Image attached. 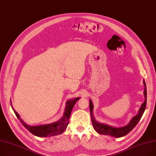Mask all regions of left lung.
Masks as SVG:
<instances>
[{"label":"left lung","mask_w":156,"mask_h":156,"mask_svg":"<svg viewBox=\"0 0 156 156\" xmlns=\"http://www.w3.org/2000/svg\"><path fill=\"white\" fill-rule=\"evenodd\" d=\"M144 84L145 86V89L144 91V96H145V101L143 103V104L141 105L139 110L138 113L136 116H134L131 120L129 123L126 126H123L121 127H115L113 126H108L107 124H101V123H99V122H97L94 117V115H93L94 106L92 103L91 99H90L89 105H90V117H91V120H92V125L94 129L101 134L108 135V136H111L115 138L122 137L129 133L138 123V122L141 119L145 110L146 104H147V87H146V84L144 80Z\"/></svg>","instance_id":"left-lung-1"}]
</instances>
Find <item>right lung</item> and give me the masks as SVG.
Segmentation results:
<instances>
[{
    "label": "right lung",
    "instance_id": "1",
    "mask_svg": "<svg viewBox=\"0 0 156 156\" xmlns=\"http://www.w3.org/2000/svg\"><path fill=\"white\" fill-rule=\"evenodd\" d=\"M79 99L80 98H76L67 101L66 102V109L63 117L58 121L55 122L45 125H40L36 126H30L27 125L20 117L18 113L14 110V108L12 107V108L13 111H14L16 116L20 120V122L32 134L38 137H48L60 134L64 131V130L67 128V125L69 124V117L73 106L76 103V101L79 100Z\"/></svg>",
    "mask_w": 156,
    "mask_h": 156
}]
</instances>
